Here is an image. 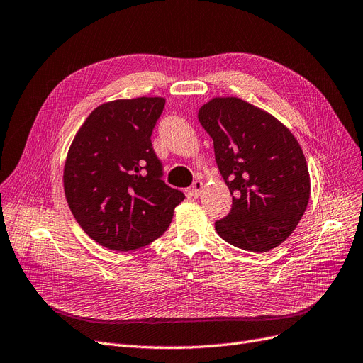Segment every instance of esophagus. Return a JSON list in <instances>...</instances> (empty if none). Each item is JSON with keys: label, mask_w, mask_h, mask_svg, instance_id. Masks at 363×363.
<instances>
[{"label": "esophagus", "mask_w": 363, "mask_h": 363, "mask_svg": "<svg viewBox=\"0 0 363 363\" xmlns=\"http://www.w3.org/2000/svg\"><path fill=\"white\" fill-rule=\"evenodd\" d=\"M202 189H203V182L202 181H194L191 189H190V196L193 197H199L200 193H202Z\"/></svg>", "instance_id": "obj_1"}]
</instances>
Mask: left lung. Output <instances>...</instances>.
I'll return each instance as SVG.
<instances>
[{"instance_id":"8db88e82","label":"left lung","mask_w":363,"mask_h":363,"mask_svg":"<svg viewBox=\"0 0 363 363\" xmlns=\"http://www.w3.org/2000/svg\"><path fill=\"white\" fill-rule=\"evenodd\" d=\"M216 161L233 196L217 233L238 248L269 251L296 229L311 184L302 147L277 118L238 97H216L199 109Z\"/></svg>"}]
</instances>
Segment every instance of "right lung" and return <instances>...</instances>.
<instances>
[{
	"label": "right lung",
	"instance_id": "1",
	"mask_svg": "<svg viewBox=\"0 0 363 363\" xmlns=\"http://www.w3.org/2000/svg\"><path fill=\"white\" fill-rule=\"evenodd\" d=\"M166 100H115L94 109L64 164L67 203L84 232L113 251L142 248L163 235L185 199L161 177L151 134Z\"/></svg>",
	"mask_w": 363,
	"mask_h": 363
}]
</instances>
